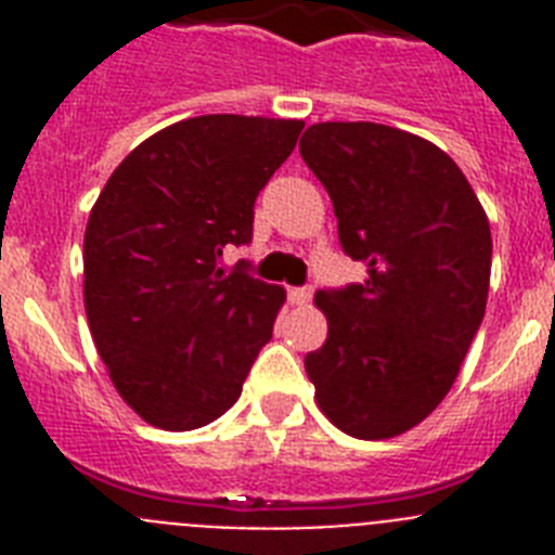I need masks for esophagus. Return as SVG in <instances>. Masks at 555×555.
I'll use <instances>...</instances> for the list:
<instances>
[{"label": "esophagus", "mask_w": 555, "mask_h": 555, "mask_svg": "<svg viewBox=\"0 0 555 555\" xmlns=\"http://www.w3.org/2000/svg\"><path fill=\"white\" fill-rule=\"evenodd\" d=\"M311 288H306V286H302V288H288V300H292L294 302V306H306V302L308 300H311Z\"/></svg>", "instance_id": "obj_1"}]
</instances>
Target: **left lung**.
Segmentation results:
<instances>
[{
    "instance_id": "left-lung-1",
    "label": "left lung",
    "mask_w": 555,
    "mask_h": 555,
    "mask_svg": "<svg viewBox=\"0 0 555 555\" xmlns=\"http://www.w3.org/2000/svg\"><path fill=\"white\" fill-rule=\"evenodd\" d=\"M300 155L331 194L366 281L317 292L327 338L306 356L322 414L356 439L420 425L453 386L489 297L487 210L455 160L375 121H320Z\"/></svg>"
}]
</instances>
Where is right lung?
Wrapping results in <instances>:
<instances>
[{"mask_svg":"<svg viewBox=\"0 0 555 555\" xmlns=\"http://www.w3.org/2000/svg\"><path fill=\"white\" fill-rule=\"evenodd\" d=\"M297 119L210 113L141 141L91 208L88 327L127 405L164 430L214 423L272 338L283 286L219 267L253 238L255 197L292 155Z\"/></svg>","mask_w":555,"mask_h":555,"instance_id":"right-lung-1","label":"right lung"}]
</instances>
